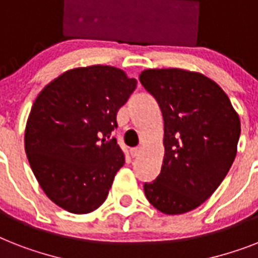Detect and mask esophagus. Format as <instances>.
<instances>
[{"label": "esophagus", "instance_id": "esophagus-1", "mask_svg": "<svg viewBox=\"0 0 258 258\" xmlns=\"http://www.w3.org/2000/svg\"><path fill=\"white\" fill-rule=\"evenodd\" d=\"M140 152V148L139 147H134V148H130V155L133 156V158H135V156H138Z\"/></svg>", "mask_w": 258, "mask_h": 258}]
</instances>
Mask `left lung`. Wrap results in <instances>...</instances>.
I'll return each mask as SVG.
<instances>
[{"instance_id":"left-lung-1","label":"left lung","mask_w":258,"mask_h":258,"mask_svg":"<svg viewBox=\"0 0 258 258\" xmlns=\"http://www.w3.org/2000/svg\"><path fill=\"white\" fill-rule=\"evenodd\" d=\"M140 83L158 102L164 120V159L144 194L165 215L202 205L227 176L241 124L223 89L205 75L181 69H150Z\"/></svg>"}]
</instances>
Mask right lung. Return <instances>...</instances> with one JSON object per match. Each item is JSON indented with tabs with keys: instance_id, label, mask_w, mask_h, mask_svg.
<instances>
[{
	"instance_id": "1",
	"label": "right lung",
	"mask_w": 258,
	"mask_h": 258,
	"mask_svg": "<svg viewBox=\"0 0 258 258\" xmlns=\"http://www.w3.org/2000/svg\"><path fill=\"white\" fill-rule=\"evenodd\" d=\"M136 83L120 69L95 64L66 71L37 96L25 151L41 188L60 208L83 215L107 199L124 164L111 133Z\"/></svg>"
}]
</instances>
